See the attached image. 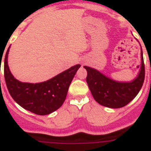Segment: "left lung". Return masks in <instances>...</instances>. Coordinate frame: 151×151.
Returning <instances> with one entry per match:
<instances>
[{"label":"left lung","mask_w":151,"mask_h":151,"mask_svg":"<svg viewBox=\"0 0 151 151\" xmlns=\"http://www.w3.org/2000/svg\"><path fill=\"white\" fill-rule=\"evenodd\" d=\"M84 68L87 70L86 81L95 100L100 105L113 109L123 107L130 103L140 91L145 77L142 48L139 70L130 81H115L90 66H85Z\"/></svg>","instance_id":"left-lung-1"}]
</instances>
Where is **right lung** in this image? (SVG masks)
Here are the masks:
<instances>
[{
  "mask_svg": "<svg viewBox=\"0 0 151 151\" xmlns=\"http://www.w3.org/2000/svg\"><path fill=\"white\" fill-rule=\"evenodd\" d=\"M9 48L4 58V72L6 85L12 99L25 110L38 115L49 114L58 110L66 99L69 86L80 68V64L43 82H22L11 73L8 64Z\"/></svg>",
  "mask_w": 151,
  "mask_h": 151,
  "instance_id": "1",
  "label": "right lung"
}]
</instances>
